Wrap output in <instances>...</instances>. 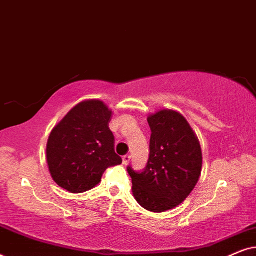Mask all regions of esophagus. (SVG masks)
Returning a JSON list of instances; mask_svg holds the SVG:
<instances>
[{
  "mask_svg": "<svg viewBox=\"0 0 256 256\" xmlns=\"http://www.w3.org/2000/svg\"><path fill=\"white\" fill-rule=\"evenodd\" d=\"M122 162H124V166H127V164L130 162V155H124L122 157Z\"/></svg>",
  "mask_w": 256,
  "mask_h": 256,
  "instance_id": "1",
  "label": "esophagus"
}]
</instances>
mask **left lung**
Listing matches in <instances>:
<instances>
[{"label": "left lung", "mask_w": 256, "mask_h": 256, "mask_svg": "<svg viewBox=\"0 0 256 256\" xmlns=\"http://www.w3.org/2000/svg\"><path fill=\"white\" fill-rule=\"evenodd\" d=\"M148 124V164L141 174L128 166V174L136 202L160 213L177 208L190 196L202 174V154L197 135L178 112L160 110L149 115Z\"/></svg>", "instance_id": "obj_1"}]
</instances>
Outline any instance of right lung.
Masks as SVG:
<instances>
[{"label": "right lung", "mask_w": 256, "mask_h": 256, "mask_svg": "<svg viewBox=\"0 0 256 256\" xmlns=\"http://www.w3.org/2000/svg\"><path fill=\"white\" fill-rule=\"evenodd\" d=\"M113 112L96 99L76 104L52 129L46 160L52 180L71 194L96 188L107 168L118 166L110 122Z\"/></svg>", "instance_id": "1"}]
</instances>
